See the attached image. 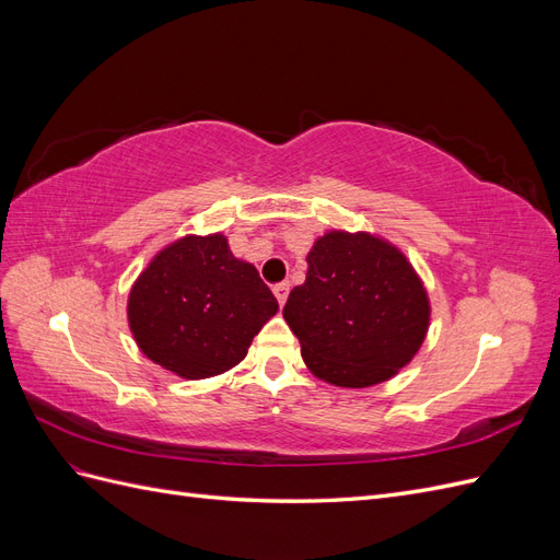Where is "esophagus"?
<instances>
[{
    "label": "esophagus",
    "instance_id": "obj_1",
    "mask_svg": "<svg viewBox=\"0 0 560 560\" xmlns=\"http://www.w3.org/2000/svg\"><path fill=\"white\" fill-rule=\"evenodd\" d=\"M273 294H276V299H278L280 306H284L287 296H290V282H278V284L273 287Z\"/></svg>",
    "mask_w": 560,
    "mask_h": 560
}]
</instances>
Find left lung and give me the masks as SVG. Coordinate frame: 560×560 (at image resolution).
Instances as JSON below:
<instances>
[{
    "instance_id": "8db88e82",
    "label": "left lung",
    "mask_w": 560,
    "mask_h": 560,
    "mask_svg": "<svg viewBox=\"0 0 560 560\" xmlns=\"http://www.w3.org/2000/svg\"><path fill=\"white\" fill-rule=\"evenodd\" d=\"M282 315L317 378L369 387L411 362L430 303L399 249L369 233L331 231L311 249L306 282L290 292Z\"/></svg>"
}]
</instances>
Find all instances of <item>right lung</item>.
I'll return each mask as SVG.
<instances>
[{"label":"right lung","instance_id":"right-lung-1","mask_svg":"<svg viewBox=\"0 0 560 560\" xmlns=\"http://www.w3.org/2000/svg\"><path fill=\"white\" fill-rule=\"evenodd\" d=\"M278 301L224 235H186L159 252L128 299L130 331L151 362L198 381L238 364Z\"/></svg>","mask_w":560,"mask_h":560}]
</instances>
